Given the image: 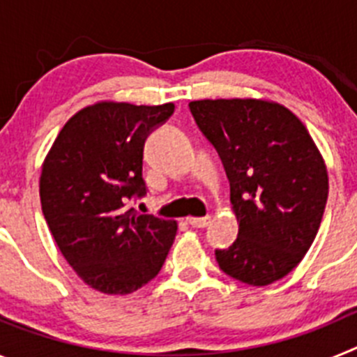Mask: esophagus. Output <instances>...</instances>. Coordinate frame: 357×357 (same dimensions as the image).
<instances>
[{"instance_id":"1","label":"esophagus","mask_w":357,"mask_h":357,"mask_svg":"<svg viewBox=\"0 0 357 357\" xmlns=\"http://www.w3.org/2000/svg\"><path fill=\"white\" fill-rule=\"evenodd\" d=\"M211 216H204V218H188V223L195 229H204V227L209 225Z\"/></svg>"}]
</instances>
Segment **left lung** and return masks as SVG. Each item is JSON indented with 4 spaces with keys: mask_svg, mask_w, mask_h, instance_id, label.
<instances>
[{
    "mask_svg": "<svg viewBox=\"0 0 357 357\" xmlns=\"http://www.w3.org/2000/svg\"><path fill=\"white\" fill-rule=\"evenodd\" d=\"M189 110L230 182L238 239L214 255L222 272L266 286L301 263L329 193L324 159L291 110L263 100H200Z\"/></svg>",
    "mask_w": 357,
    "mask_h": 357,
    "instance_id": "1",
    "label": "left lung"
}]
</instances>
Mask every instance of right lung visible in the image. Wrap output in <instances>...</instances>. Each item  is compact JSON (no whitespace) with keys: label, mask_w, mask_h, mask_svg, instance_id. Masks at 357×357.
<instances>
[{"label":"right lung","mask_w":357,"mask_h":357,"mask_svg":"<svg viewBox=\"0 0 357 357\" xmlns=\"http://www.w3.org/2000/svg\"><path fill=\"white\" fill-rule=\"evenodd\" d=\"M175 105L103 102L73 116L44 160L40 206L56 247L84 282L127 295L160 272L176 223L128 207L143 198L148 135Z\"/></svg>","instance_id":"obj_1"}]
</instances>
